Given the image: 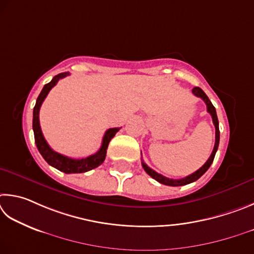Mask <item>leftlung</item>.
<instances>
[{
    "mask_svg": "<svg viewBox=\"0 0 254 254\" xmlns=\"http://www.w3.org/2000/svg\"><path fill=\"white\" fill-rule=\"evenodd\" d=\"M192 92L194 93L195 96L196 97H199L202 98V99L204 100V102L206 104V107H207V113L210 114L212 116V119H213V124H214L215 126V144H214V148H213V152L211 154L210 158L207 159L206 163L204 164V165L199 168V170H197L196 172H194L193 174H190L189 176L184 177V179H181V180H172V179H167V177L163 176L161 174H158V173L155 172L154 170H152V168L148 167L146 164L143 162L141 163V165H143L145 172L147 173V174L153 177L154 180H156L157 182H159L161 184H164V185H168V186H183V185H186V184H190V183H193V182L197 181L199 177H201L204 173H205L208 168H210L211 164L213 163V159H214L215 157V154H216V150H217V147H219V143H220V129H219V119H217V116H216V110L214 108V106L212 105L211 100L208 99V97L205 95V92H204L201 88L198 87H195L193 88Z\"/></svg>",
    "mask_w": 254,
    "mask_h": 254,
    "instance_id": "left-lung-1",
    "label": "left lung"
}]
</instances>
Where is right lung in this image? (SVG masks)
I'll return each instance as SVG.
<instances>
[{
    "mask_svg": "<svg viewBox=\"0 0 254 254\" xmlns=\"http://www.w3.org/2000/svg\"><path fill=\"white\" fill-rule=\"evenodd\" d=\"M69 74H70L69 72H62V73L57 74L56 77H53L51 81L47 83L46 86L43 87L42 91L40 92L33 109V132H34L35 145H37L38 150L40 152V154L42 155V157L46 159V162L49 164V165L53 166L55 168H57V170H59L60 172L65 173V174H71V173H84V172L91 171L93 168L101 165L106 158L107 148H108L109 141L111 140V138H114L116 132L120 129V128H110V129L107 130L104 135V138H102V144H101L100 149L98 150L96 154L90 155V156H88L86 158L73 159V158L66 157L64 155H61L59 153L55 152V150L49 146L47 140L44 139L43 137L41 127H40L39 111H40V108H41L43 100L46 99V97L48 96L49 91L56 86L57 82L59 81L60 79L64 78Z\"/></svg>",
    "mask_w": 254,
    "mask_h": 254,
    "instance_id": "add662e5",
    "label": "right lung"
}]
</instances>
